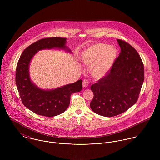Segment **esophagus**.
<instances>
[{
  "label": "esophagus",
  "mask_w": 160,
  "mask_h": 160,
  "mask_svg": "<svg viewBox=\"0 0 160 160\" xmlns=\"http://www.w3.org/2000/svg\"><path fill=\"white\" fill-rule=\"evenodd\" d=\"M89 86V81L87 79H85L82 82V86L84 88H88Z\"/></svg>",
  "instance_id": "obj_1"
}]
</instances>
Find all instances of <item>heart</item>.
<instances>
[{
    "mask_svg": "<svg viewBox=\"0 0 160 160\" xmlns=\"http://www.w3.org/2000/svg\"><path fill=\"white\" fill-rule=\"evenodd\" d=\"M118 55V50L116 47L107 44L99 43L87 48L82 54V60L86 65L93 66L92 75L100 79L110 72Z\"/></svg>",
    "mask_w": 160,
    "mask_h": 160,
    "instance_id": "b5f03b06",
    "label": "heart"
}]
</instances>
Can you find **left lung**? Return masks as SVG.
Instances as JSON below:
<instances>
[{
  "label": "left lung",
  "instance_id": "left-lung-1",
  "mask_svg": "<svg viewBox=\"0 0 160 160\" xmlns=\"http://www.w3.org/2000/svg\"><path fill=\"white\" fill-rule=\"evenodd\" d=\"M117 41L121 52L113 68L91 87V108L105 117L121 114L133 106L144 81L143 64L136 50L122 40Z\"/></svg>",
  "mask_w": 160,
  "mask_h": 160
}]
</instances>
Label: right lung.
<instances>
[{"instance_id": "right-lung-1", "label": "right lung", "mask_w": 160, "mask_h": 160, "mask_svg": "<svg viewBox=\"0 0 160 160\" xmlns=\"http://www.w3.org/2000/svg\"><path fill=\"white\" fill-rule=\"evenodd\" d=\"M66 42L67 38H44L26 48L20 57L16 69L17 87L23 105L37 114L52 117L63 113L68 107L71 95L82 89L81 79L50 90L38 88L31 80L29 65L34 55L39 50L52 48L71 52Z\"/></svg>"}]
</instances>
